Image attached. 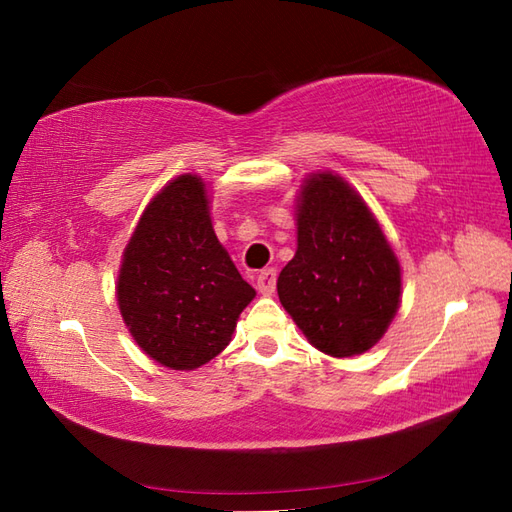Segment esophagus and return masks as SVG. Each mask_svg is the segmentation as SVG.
I'll return each mask as SVG.
<instances>
[{
    "label": "esophagus",
    "mask_w": 512,
    "mask_h": 512,
    "mask_svg": "<svg viewBox=\"0 0 512 512\" xmlns=\"http://www.w3.org/2000/svg\"><path fill=\"white\" fill-rule=\"evenodd\" d=\"M257 290L262 292V295L270 297L275 292V284H277V270L275 268H264L262 273L257 275Z\"/></svg>",
    "instance_id": "34e87169"
}]
</instances>
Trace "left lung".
I'll return each mask as SVG.
<instances>
[{
    "label": "left lung",
    "mask_w": 512,
    "mask_h": 512,
    "mask_svg": "<svg viewBox=\"0 0 512 512\" xmlns=\"http://www.w3.org/2000/svg\"><path fill=\"white\" fill-rule=\"evenodd\" d=\"M281 306L334 358L383 339L400 295V262L374 213L339 173L317 171L297 195V253L279 273Z\"/></svg>",
    "instance_id": "1"
}]
</instances>
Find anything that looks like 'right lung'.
<instances>
[{
  "instance_id": "add662e5",
  "label": "right lung",
  "mask_w": 512,
  "mask_h": 512,
  "mask_svg": "<svg viewBox=\"0 0 512 512\" xmlns=\"http://www.w3.org/2000/svg\"><path fill=\"white\" fill-rule=\"evenodd\" d=\"M116 299L136 345L162 367L189 372L231 343L255 288L213 231L200 176L182 173L151 198L123 250Z\"/></svg>"
}]
</instances>
